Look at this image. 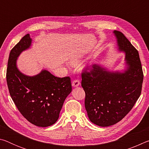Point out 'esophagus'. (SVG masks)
I'll use <instances>...</instances> for the list:
<instances>
[{
  "mask_svg": "<svg viewBox=\"0 0 149 149\" xmlns=\"http://www.w3.org/2000/svg\"><path fill=\"white\" fill-rule=\"evenodd\" d=\"M80 84V81L78 79H75L72 81V86L73 87H77Z\"/></svg>",
  "mask_w": 149,
  "mask_h": 149,
  "instance_id": "obj_1",
  "label": "esophagus"
}]
</instances>
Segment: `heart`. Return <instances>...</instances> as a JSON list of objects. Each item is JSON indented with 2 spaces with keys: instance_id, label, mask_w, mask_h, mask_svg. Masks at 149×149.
<instances>
[{
  "instance_id": "1",
  "label": "heart",
  "mask_w": 149,
  "mask_h": 149,
  "mask_svg": "<svg viewBox=\"0 0 149 149\" xmlns=\"http://www.w3.org/2000/svg\"><path fill=\"white\" fill-rule=\"evenodd\" d=\"M78 62H79V60H78L77 59H74L72 61V64H76Z\"/></svg>"
}]
</instances>
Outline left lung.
<instances>
[{"label":"left lung","instance_id":"obj_1","mask_svg":"<svg viewBox=\"0 0 149 149\" xmlns=\"http://www.w3.org/2000/svg\"><path fill=\"white\" fill-rule=\"evenodd\" d=\"M114 33L118 49L125 54L127 70L111 72L94 64L81 74L88 117L101 127L122 120L132 109L142 90L143 72L137 50L122 32L115 30Z\"/></svg>","mask_w":149,"mask_h":149}]
</instances>
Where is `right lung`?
I'll use <instances>...</instances> for the list:
<instances>
[{"instance_id":"right-lung-1","label":"right lung","mask_w":149,"mask_h":149,"mask_svg":"<svg viewBox=\"0 0 149 149\" xmlns=\"http://www.w3.org/2000/svg\"><path fill=\"white\" fill-rule=\"evenodd\" d=\"M31 39L27 34L10 52L6 70V82L10 95L22 116L39 127L52 125L58 119L65 98L72 91L70 77H55L47 70L34 76L20 72L16 60L29 49Z\"/></svg>"}]
</instances>
